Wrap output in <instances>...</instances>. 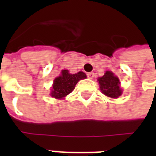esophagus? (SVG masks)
<instances>
[{"mask_svg": "<svg viewBox=\"0 0 156 156\" xmlns=\"http://www.w3.org/2000/svg\"><path fill=\"white\" fill-rule=\"evenodd\" d=\"M87 76H88V78L92 79V78H94V73H87Z\"/></svg>", "mask_w": 156, "mask_h": 156, "instance_id": "esophagus-1", "label": "esophagus"}]
</instances>
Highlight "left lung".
I'll list each match as a JSON object with an SVG mask.
<instances>
[{
	"instance_id": "1",
	"label": "left lung",
	"mask_w": 156,
	"mask_h": 156,
	"mask_svg": "<svg viewBox=\"0 0 156 156\" xmlns=\"http://www.w3.org/2000/svg\"><path fill=\"white\" fill-rule=\"evenodd\" d=\"M98 81L101 91L106 96L116 98L122 94V90L119 88V80L110 71L106 72L103 77L98 78Z\"/></svg>"
}]
</instances>
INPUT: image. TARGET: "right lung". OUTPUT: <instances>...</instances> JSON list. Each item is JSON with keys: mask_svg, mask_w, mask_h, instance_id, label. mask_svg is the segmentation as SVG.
Wrapping results in <instances>:
<instances>
[{"mask_svg": "<svg viewBox=\"0 0 156 156\" xmlns=\"http://www.w3.org/2000/svg\"><path fill=\"white\" fill-rule=\"evenodd\" d=\"M86 78V74L83 72L71 74L68 70H62V75L55 78L52 86L51 96L55 98H63L74 89L75 85L79 80Z\"/></svg>", "mask_w": 156, "mask_h": 156, "instance_id": "add662e5", "label": "right lung"}]
</instances>
